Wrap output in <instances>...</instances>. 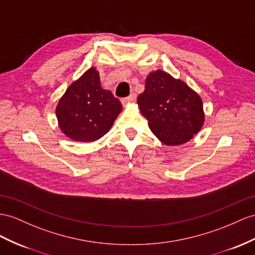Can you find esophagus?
I'll use <instances>...</instances> for the list:
<instances>
[{
    "instance_id": "obj_1",
    "label": "esophagus",
    "mask_w": 255,
    "mask_h": 255,
    "mask_svg": "<svg viewBox=\"0 0 255 255\" xmlns=\"http://www.w3.org/2000/svg\"><path fill=\"white\" fill-rule=\"evenodd\" d=\"M136 99V95L135 94H131L130 96H128L127 98H125V99H123L122 102L123 104H126V103H132L134 102Z\"/></svg>"
}]
</instances>
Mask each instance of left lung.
Wrapping results in <instances>:
<instances>
[{
  "label": "left lung",
  "mask_w": 255,
  "mask_h": 255,
  "mask_svg": "<svg viewBox=\"0 0 255 255\" xmlns=\"http://www.w3.org/2000/svg\"><path fill=\"white\" fill-rule=\"evenodd\" d=\"M138 106L149 129L166 145H181L193 139L205 123L204 103L188 85L165 71L149 73Z\"/></svg>",
  "instance_id": "left-lung-1"
}]
</instances>
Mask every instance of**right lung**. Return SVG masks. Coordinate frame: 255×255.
Segmentation results:
<instances>
[{
    "label": "right lung",
    "mask_w": 255,
    "mask_h": 255,
    "mask_svg": "<svg viewBox=\"0 0 255 255\" xmlns=\"http://www.w3.org/2000/svg\"><path fill=\"white\" fill-rule=\"evenodd\" d=\"M122 110L120 100L101 87L99 72L91 67L65 90L57 104L56 116L68 138L94 142L109 132Z\"/></svg>",
    "instance_id": "right-lung-1"
}]
</instances>
